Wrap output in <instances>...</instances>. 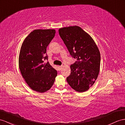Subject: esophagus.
<instances>
[{
  "instance_id": "1",
  "label": "esophagus",
  "mask_w": 125,
  "mask_h": 125,
  "mask_svg": "<svg viewBox=\"0 0 125 125\" xmlns=\"http://www.w3.org/2000/svg\"><path fill=\"white\" fill-rule=\"evenodd\" d=\"M62 66H58V68H59V70H61L62 69Z\"/></svg>"
}]
</instances>
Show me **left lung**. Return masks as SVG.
<instances>
[{"mask_svg":"<svg viewBox=\"0 0 125 125\" xmlns=\"http://www.w3.org/2000/svg\"><path fill=\"white\" fill-rule=\"evenodd\" d=\"M60 37L70 55L76 61L70 65L71 73L67 82L76 91L89 90L97 80L100 71V53L94 40L78 26L61 28Z\"/></svg>","mask_w":125,"mask_h":125,"instance_id":"8db88e82","label":"left lung"}]
</instances>
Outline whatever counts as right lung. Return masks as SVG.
Returning a JSON list of instances; mask_svg holds the SVG:
<instances>
[{
  "label": "right lung",
  "instance_id": "right-lung-1",
  "mask_svg": "<svg viewBox=\"0 0 125 125\" xmlns=\"http://www.w3.org/2000/svg\"><path fill=\"white\" fill-rule=\"evenodd\" d=\"M55 30H35L25 38L19 55V68L28 86L43 93L52 87L57 71L48 59L46 48L55 34Z\"/></svg>",
  "mask_w": 125,
  "mask_h": 125
}]
</instances>
